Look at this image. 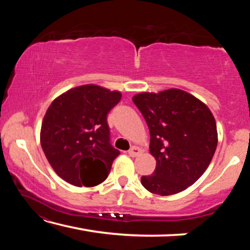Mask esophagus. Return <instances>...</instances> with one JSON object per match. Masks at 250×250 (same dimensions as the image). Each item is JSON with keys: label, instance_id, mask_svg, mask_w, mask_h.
Masks as SVG:
<instances>
[{"label": "esophagus", "instance_id": "esophagus-1", "mask_svg": "<svg viewBox=\"0 0 250 250\" xmlns=\"http://www.w3.org/2000/svg\"><path fill=\"white\" fill-rule=\"evenodd\" d=\"M140 153H141V149H140V147H138V146H132V147H131V149L128 151V154H129L130 156H132V158H134V156L139 155Z\"/></svg>", "mask_w": 250, "mask_h": 250}]
</instances>
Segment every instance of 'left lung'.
I'll list each match as a JSON object with an SVG mask.
<instances>
[{"instance_id": "left-lung-1", "label": "left lung", "mask_w": 250, "mask_h": 250, "mask_svg": "<svg viewBox=\"0 0 250 250\" xmlns=\"http://www.w3.org/2000/svg\"><path fill=\"white\" fill-rule=\"evenodd\" d=\"M132 100L149 126L150 152L156 160L154 172L141 177L142 185L162 196L184 191L203 175L216 150L210 110L181 89L142 92Z\"/></svg>"}]
</instances>
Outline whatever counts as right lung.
<instances>
[{"instance_id": "1", "label": "right lung", "mask_w": 250, "mask_h": 250, "mask_svg": "<svg viewBox=\"0 0 250 250\" xmlns=\"http://www.w3.org/2000/svg\"><path fill=\"white\" fill-rule=\"evenodd\" d=\"M121 94L96 84L71 88L49 105L41 145L55 172L75 186H96L107 179L120 154L110 142L107 116Z\"/></svg>"}]
</instances>
